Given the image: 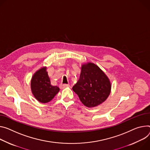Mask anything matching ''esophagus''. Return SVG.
Listing matches in <instances>:
<instances>
[{
	"label": "esophagus",
	"mask_w": 150,
	"mask_h": 150,
	"mask_svg": "<svg viewBox=\"0 0 150 150\" xmlns=\"http://www.w3.org/2000/svg\"><path fill=\"white\" fill-rule=\"evenodd\" d=\"M69 87V84H60V88L61 89H63L66 87Z\"/></svg>",
	"instance_id": "obj_1"
}]
</instances>
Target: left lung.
<instances>
[{
  "mask_svg": "<svg viewBox=\"0 0 150 150\" xmlns=\"http://www.w3.org/2000/svg\"><path fill=\"white\" fill-rule=\"evenodd\" d=\"M111 89L110 79L93 63L82 65L79 79L72 87L81 102L88 108L97 106L105 101Z\"/></svg>",
  "mask_w": 150,
  "mask_h": 150,
  "instance_id": "1",
  "label": "left lung"
}]
</instances>
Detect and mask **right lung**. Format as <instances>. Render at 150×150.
<instances>
[{"mask_svg":"<svg viewBox=\"0 0 150 150\" xmlns=\"http://www.w3.org/2000/svg\"><path fill=\"white\" fill-rule=\"evenodd\" d=\"M46 69L47 67H44L36 71L31 80V90L34 97L44 103L51 101L60 90L58 87L51 84Z\"/></svg>","mask_w":150,"mask_h":150,"instance_id":"1","label":"right lung"}]
</instances>
